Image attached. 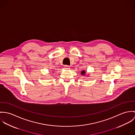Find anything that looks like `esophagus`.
<instances>
[{
    "instance_id": "obj_1",
    "label": "esophagus",
    "mask_w": 135,
    "mask_h": 135,
    "mask_svg": "<svg viewBox=\"0 0 135 135\" xmlns=\"http://www.w3.org/2000/svg\"><path fill=\"white\" fill-rule=\"evenodd\" d=\"M64 68L66 69H69L70 68V66H68V65H65Z\"/></svg>"
}]
</instances>
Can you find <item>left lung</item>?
I'll return each instance as SVG.
<instances>
[{
	"mask_svg": "<svg viewBox=\"0 0 135 135\" xmlns=\"http://www.w3.org/2000/svg\"><path fill=\"white\" fill-rule=\"evenodd\" d=\"M81 74H82V75H85V71H82L81 72Z\"/></svg>",
	"mask_w": 135,
	"mask_h": 135,
	"instance_id": "8db88e82",
	"label": "left lung"
}]
</instances>
